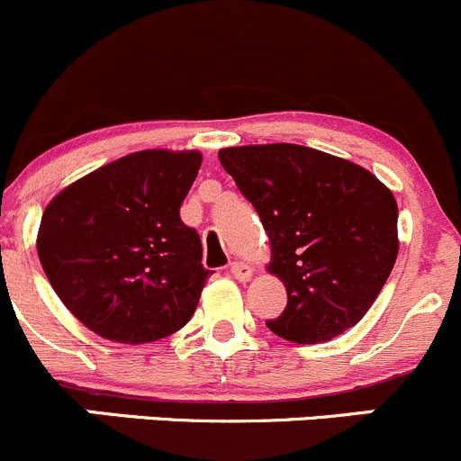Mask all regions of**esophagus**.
<instances>
[{
	"instance_id": "1",
	"label": "esophagus",
	"mask_w": 461,
	"mask_h": 461,
	"mask_svg": "<svg viewBox=\"0 0 461 461\" xmlns=\"http://www.w3.org/2000/svg\"><path fill=\"white\" fill-rule=\"evenodd\" d=\"M230 276L235 277V280L246 282V280H250V276H253V268H250L249 264H244V262H232L230 264Z\"/></svg>"
}]
</instances>
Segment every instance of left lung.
I'll use <instances>...</instances> for the list:
<instances>
[{
  "instance_id": "left-lung-1",
  "label": "left lung",
  "mask_w": 461,
  "mask_h": 461,
  "mask_svg": "<svg viewBox=\"0 0 461 461\" xmlns=\"http://www.w3.org/2000/svg\"><path fill=\"white\" fill-rule=\"evenodd\" d=\"M271 240V273L286 307L267 327L294 343H321L357 325L399 253L396 202L366 167L294 143L220 152Z\"/></svg>"
}]
</instances>
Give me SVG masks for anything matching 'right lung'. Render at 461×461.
Returning <instances> with one entry per match:
<instances>
[{"mask_svg":"<svg viewBox=\"0 0 461 461\" xmlns=\"http://www.w3.org/2000/svg\"><path fill=\"white\" fill-rule=\"evenodd\" d=\"M199 166V152L127 154L71 184L44 211V273L65 307L103 339L152 343L197 309L211 271L179 208Z\"/></svg>","mask_w":461,"mask_h":461,"instance_id":"right-lung-1","label":"right lung"}]
</instances>
